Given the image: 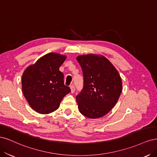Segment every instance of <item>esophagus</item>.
<instances>
[{
  "label": "esophagus",
  "instance_id": "esophagus-1",
  "mask_svg": "<svg viewBox=\"0 0 157 157\" xmlns=\"http://www.w3.org/2000/svg\"><path fill=\"white\" fill-rule=\"evenodd\" d=\"M70 89H71V93H74V91H75V87H74V86L73 85H72L70 86Z\"/></svg>",
  "mask_w": 157,
  "mask_h": 157
}]
</instances>
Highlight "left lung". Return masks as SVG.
Segmentation results:
<instances>
[{
    "instance_id": "obj_1",
    "label": "left lung",
    "mask_w": 157,
    "mask_h": 157,
    "mask_svg": "<svg viewBox=\"0 0 157 157\" xmlns=\"http://www.w3.org/2000/svg\"><path fill=\"white\" fill-rule=\"evenodd\" d=\"M84 87L76 97L79 112L90 119L102 117L117 104L122 92V79L117 70L102 55H78Z\"/></svg>"
}]
</instances>
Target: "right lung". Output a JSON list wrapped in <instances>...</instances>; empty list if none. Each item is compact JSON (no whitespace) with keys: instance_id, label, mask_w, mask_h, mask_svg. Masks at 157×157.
<instances>
[{"instance_id":"1","label":"right lung","mask_w":157,"mask_h":157,"mask_svg":"<svg viewBox=\"0 0 157 157\" xmlns=\"http://www.w3.org/2000/svg\"><path fill=\"white\" fill-rule=\"evenodd\" d=\"M67 55L49 53L40 57L24 70L22 91L31 108L40 114H48L59 108L63 98L70 92L64 84L59 70Z\"/></svg>"}]
</instances>
